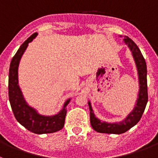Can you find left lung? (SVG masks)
<instances>
[{"label": "left lung", "mask_w": 158, "mask_h": 158, "mask_svg": "<svg viewBox=\"0 0 158 158\" xmlns=\"http://www.w3.org/2000/svg\"><path fill=\"white\" fill-rule=\"evenodd\" d=\"M120 37H122L120 35ZM124 42L128 46L130 50L132 55L136 64L139 81V93L138 98L136 99V104L134 108L126 118L122 121L116 123H108L101 121L94 114L91 107V102L88 101L90 109V121L91 125L94 130L101 133H109V134H121L129 130L131 128L136 125L140 120L144 112L147 102H148V89H147V67L140 49L133 41L128 36H124Z\"/></svg>", "instance_id": "obj_1"}]
</instances>
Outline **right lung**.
<instances>
[{"mask_svg": "<svg viewBox=\"0 0 158 158\" xmlns=\"http://www.w3.org/2000/svg\"><path fill=\"white\" fill-rule=\"evenodd\" d=\"M37 35L38 34L34 33L25 41L12 59L9 74V99L14 116L22 126L36 134H45L55 132L63 128L67 115L66 107L71 101V99L66 100L63 108L58 114L54 116H44L38 113L35 108L30 107L24 98L18 84V67L28 45Z\"/></svg>", "mask_w": 158, "mask_h": 158, "instance_id": "add662e5", "label": "right lung"}]
</instances>
